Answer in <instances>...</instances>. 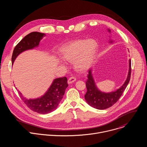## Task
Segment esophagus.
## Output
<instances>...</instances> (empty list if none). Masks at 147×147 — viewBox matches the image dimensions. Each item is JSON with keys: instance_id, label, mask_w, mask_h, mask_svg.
<instances>
[{"instance_id": "1", "label": "esophagus", "mask_w": 147, "mask_h": 147, "mask_svg": "<svg viewBox=\"0 0 147 147\" xmlns=\"http://www.w3.org/2000/svg\"><path fill=\"white\" fill-rule=\"evenodd\" d=\"M76 80V77H71L69 78L67 82H68V84H71L72 82H74Z\"/></svg>"}]
</instances>
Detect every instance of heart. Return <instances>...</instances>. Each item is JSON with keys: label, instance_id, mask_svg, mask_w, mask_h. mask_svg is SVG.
Here are the masks:
<instances>
[{"label": "heart", "instance_id": "obj_1", "mask_svg": "<svg viewBox=\"0 0 147 147\" xmlns=\"http://www.w3.org/2000/svg\"><path fill=\"white\" fill-rule=\"evenodd\" d=\"M98 45L95 40L78 39L70 42L61 48V55L65 60L73 61L75 69L84 71L92 64L97 53ZM60 63L62 62L60 61Z\"/></svg>", "mask_w": 147, "mask_h": 147}]
</instances>
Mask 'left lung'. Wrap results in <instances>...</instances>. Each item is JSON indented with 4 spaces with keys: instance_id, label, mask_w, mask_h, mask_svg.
Masks as SVG:
<instances>
[{
    "instance_id": "8db88e82",
    "label": "left lung",
    "mask_w": 147,
    "mask_h": 147,
    "mask_svg": "<svg viewBox=\"0 0 147 147\" xmlns=\"http://www.w3.org/2000/svg\"><path fill=\"white\" fill-rule=\"evenodd\" d=\"M111 32L110 30H108ZM113 41L111 40L110 42ZM131 60H129V70L126 80L121 87L116 91L105 93L101 92L98 89L94 80L91 69L89 70L88 74V79L86 81V87L87 91L85 95V99L90 105L94 108L102 110L110 108L117 102L119 99L124 90L130 81L131 77Z\"/></svg>"
}]
</instances>
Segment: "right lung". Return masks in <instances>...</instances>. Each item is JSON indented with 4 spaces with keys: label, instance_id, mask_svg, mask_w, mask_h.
<instances>
[{
    "label": "right lung",
    "instance_id": "add662e5",
    "mask_svg": "<svg viewBox=\"0 0 147 147\" xmlns=\"http://www.w3.org/2000/svg\"><path fill=\"white\" fill-rule=\"evenodd\" d=\"M44 36H45V34L39 32H32L26 35L13 50L11 57L12 64L19 54L37 47L40 39ZM68 86L67 78L60 77L55 79L47 92L40 98L28 99L24 98L21 92H19V94L24 103L31 110L40 114H47L57 108Z\"/></svg>",
    "mask_w": 147,
    "mask_h": 147
}]
</instances>
